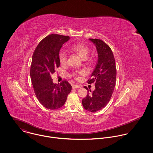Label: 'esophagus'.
Wrapping results in <instances>:
<instances>
[{"mask_svg":"<svg viewBox=\"0 0 153 153\" xmlns=\"http://www.w3.org/2000/svg\"><path fill=\"white\" fill-rule=\"evenodd\" d=\"M81 87V86L80 85H74L72 86V88L73 89H76V88H79Z\"/></svg>","mask_w":153,"mask_h":153,"instance_id":"obj_1","label":"esophagus"}]
</instances>
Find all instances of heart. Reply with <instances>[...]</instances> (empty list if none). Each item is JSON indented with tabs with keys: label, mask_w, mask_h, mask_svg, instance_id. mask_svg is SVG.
Instances as JSON below:
<instances>
[{
	"label": "heart",
	"mask_w": 153,
	"mask_h": 153,
	"mask_svg": "<svg viewBox=\"0 0 153 153\" xmlns=\"http://www.w3.org/2000/svg\"><path fill=\"white\" fill-rule=\"evenodd\" d=\"M71 50L76 52L82 58L86 59L89 53V48L87 45L84 43H76L72 45L70 47ZM58 58L59 62L61 65H65L67 62V53L64 50H61L58 54ZM78 74L83 75L85 74V71H78Z\"/></svg>",
	"instance_id": "obj_1"
}]
</instances>
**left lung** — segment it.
Wrapping results in <instances>:
<instances>
[{
	"instance_id": "left-lung-1",
	"label": "left lung",
	"mask_w": 153,
	"mask_h": 153,
	"mask_svg": "<svg viewBox=\"0 0 153 153\" xmlns=\"http://www.w3.org/2000/svg\"><path fill=\"white\" fill-rule=\"evenodd\" d=\"M89 40L96 46L98 58L87 82L89 84L94 82L95 89L88 93L82 103L85 109L95 112L109 102L115 86L117 71L114 56L109 46L101 39L90 38ZM84 88L88 89L87 87Z\"/></svg>"
}]
</instances>
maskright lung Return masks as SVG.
<instances>
[{
    "instance_id": "1",
    "label": "right lung",
    "mask_w": 153,
    "mask_h": 153,
    "mask_svg": "<svg viewBox=\"0 0 153 153\" xmlns=\"http://www.w3.org/2000/svg\"><path fill=\"white\" fill-rule=\"evenodd\" d=\"M69 39L68 36L49 35L39 43L33 53L30 69L31 81L38 100L48 109L62 107L72 89L67 81L56 84L53 83L51 78L60 65L59 51Z\"/></svg>"
}]
</instances>
